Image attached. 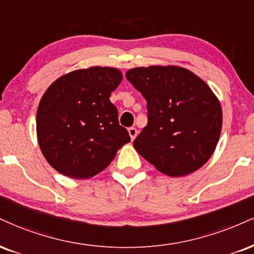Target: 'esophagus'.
<instances>
[{"label":"esophagus","mask_w":254,"mask_h":254,"mask_svg":"<svg viewBox=\"0 0 254 254\" xmlns=\"http://www.w3.org/2000/svg\"><path fill=\"white\" fill-rule=\"evenodd\" d=\"M129 135H130V138H131V140H133L136 138V136H137V133H138V131H137V129L136 127H129Z\"/></svg>","instance_id":"1"}]
</instances>
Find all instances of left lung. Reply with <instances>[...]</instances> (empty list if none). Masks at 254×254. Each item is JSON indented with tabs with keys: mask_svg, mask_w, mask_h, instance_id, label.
I'll return each mask as SVG.
<instances>
[{
	"mask_svg": "<svg viewBox=\"0 0 254 254\" xmlns=\"http://www.w3.org/2000/svg\"><path fill=\"white\" fill-rule=\"evenodd\" d=\"M127 79L145 98L148 125L133 140L142 157L166 175L196 172L209 160L222 127L218 97L185 67H136Z\"/></svg>",
	"mask_w": 254,
	"mask_h": 254,
	"instance_id": "obj_1",
	"label": "left lung"
}]
</instances>
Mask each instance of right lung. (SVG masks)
Returning <instances> with one entry per match:
<instances>
[{
  "label": "right lung",
  "mask_w": 254,
  "mask_h": 254,
  "mask_svg": "<svg viewBox=\"0 0 254 254\" xmlns=\"http://www.w3.org/2000/svg\"><path fill=\"white\" fill-rule=\"evenodd\" d=\"M122 79L118 68L93 66L61 75L46 90L36 114V135L42 155L57 172L90 179L130 142L110 102Z\"/></svg>",
  "instance_id": "1"
}]
</instances>
